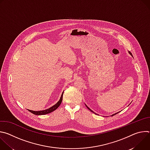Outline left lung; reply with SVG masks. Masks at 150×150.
<instances>
[{
  "mask_svg": "<svg viewBox=\"0 0 150 150\" xmlns=\"http://www.w3.org/2000/svg\"><path fill=\"white\" fill-rule=\"evenodd\" d=\"M129 54H131V56H132V57H133V56H132V53H131V52H129ZM85 105H86V106H87V108H88V109H89V110H90V111H91V112H93V113H94V112H93V110H91V109H90V108H88V106H87V105H86V104H85ZM119 112H117V113H115V114H113V115H112V116H114V115H116V114H117V113H119ZM95 113V114H96V113ZM96 115H97V114H96Z\"/></svg>",
  "mask_w": 150,
  "mask_h": 150,
  "instance_id": "8db88e82",
  "label": "left lung"
}]
</instances>
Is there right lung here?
<instances>
[{
	"label": "right lung",
	"instance_id": "obj_1",
	"mask_svg": "<svg viewBox=\"0 0 150 150\" xmlns=\"http://www.w3.org/2000/svg\"><path fill=\"white\" fill-rule=\"evenodd\" d=\"M63 91L61 95V97L60 98V100L56 103V104H55L54 105H53V106H52L51 108L46 109V110H40V111H34V110H28L29 112H30L31 113H32L34 115H45L48 113H50L53 111H54L55 110H56L59 106L60 105L62 101V99H63Z\"/></svg>",
	"mask_w": 150,
	"mask_h": 150
}]
</instances>
